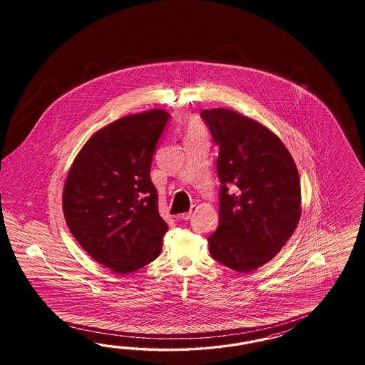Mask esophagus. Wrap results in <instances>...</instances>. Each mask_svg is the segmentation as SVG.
I'll use <instances>...</instances> for the list:
<instances>
[{
    "mask_svg": "<svg viewBox=\"0 0 365 365\" xmlns=\"http://www.w3.org/2000/svg\"><path fill=\"white\" fill-rule=\"evenodd\" d=\"M195 210H197V206H191V210L180 215V217H182V220H183V221H188V220H191V217H192V214L195 212Z\"/></svg>",
    "mask_w": 365,
    "mask_h": 365,
    "instance_id": "esophagus-1",
    "label": "esophagus"
}]
</instances>
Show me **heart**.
I'll use <instances>...</instances> for the list:
<instances>
[{
    "label": "heart",
    "instance_id": "obj_1",
    "mask_svg": "<svg viewBox=\"0 0 365 365\" xmlns=\"http://www.w3.org/2000/svg\"><path fill=\"white\" fill-rule=\"evenodd\" d=\"M198 136H205V128L197 118H192L187 124L186 138H198Z\"/></svg>",
    "mask_w": 365,
    "mask_h": 365
}]
</instances>
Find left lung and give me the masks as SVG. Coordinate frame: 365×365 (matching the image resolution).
<instances>
[{"label":"left lung","mask_w":365,"mask_h":365,"mask_svg":"<svg viewBox=\"0 0 365 365\" xmlns=\"http://www.w3.org/2000/svg\"><path fill=\"white\" fill-rule=\"evenodd\" d=\"M200 118L220 147V225L207 238L209 250L222 265L249 273L274 258L297 227L299 171L262 124L225 108L202 110Z\"/></svg>","instance_id":"left-lung-1"}]
</instances>
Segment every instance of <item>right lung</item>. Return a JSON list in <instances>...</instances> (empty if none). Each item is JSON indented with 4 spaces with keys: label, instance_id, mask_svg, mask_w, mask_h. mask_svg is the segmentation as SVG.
I'll use <instances>...</instances> for the list:
<instances>
[{
    "label": "right lung",
    "instance_id": "add662e5",
    "mask_svg": "<svg viewBox=\"0 0 365 365\" xmlns=\"http://www.w3.org/2000/svg\"><path fill=\"white\" fill-rule=\"evenodd\" d=\"M170 113L120 118L93 133L69 168L63 191L66 225L95 261L127 274L162 252L168 226L150 177Z\"/></svg>",
    "mask_w": 365,
    "mask_h": 365
}]
</instances>
